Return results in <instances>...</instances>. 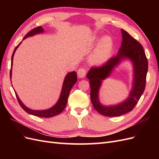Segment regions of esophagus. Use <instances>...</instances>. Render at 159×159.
Instances as JSON below:
<instances>
[{"mask_svg":"<svg viewBox=\"0 0 159 159\" xmlns=\"http://www.w3.org/2000/svg\"><path fill=\"white\" fill-rule=\"evenodd\" d=\"M86 75V70L84 68H80L78 70V76L80 78H84Z\"/></svg>","mask_w":159,"mask_h":159,"instance_id":"obj_1","label":"esophagus"}]
</instances>
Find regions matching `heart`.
<instances>
[{
  "mask_svg": "<svg viewBox=\"0 0 159 159\" xmlns=\"http://www.w3.org/2000/svg\"><path fill=\"white\" fill-rule=\"evenodd\" d=\"M99 42L97 46L90 56V62L93 64H103L105 63L111 57L113 47V42L111 38L105 36L95 40Z\"/></svg>",
  "mask_w": 159,
  "mask_h": 159,
  "instance_id": "1",
  "label": "heart"
}]
</instances>
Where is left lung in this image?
Wrapping results in <instances>:
<instances>
[{
    "label": "left lung",
    "instance_id": "8db88e82",
    "mask_svg": "<svg viewBox=\"0 0 159 159\" xmlns=\"http://www.w3.org/2000/svg\"><path fill=\"white\" fill-rule=\"evenodd\" d=\"M122 43L117 54L111 57L104 65L91 68L87 74L91 88L90 97L93 106L98 112L107 117H119L131 111L144 92L148 71V61L142 45L125 30L121 29ZM132 61L134 69L132 89L128 98L117 105L105 107L100 103L98 91L102 82L113 69L123 60Z\"/></svg>",
    "mask_w": 159,
    "mask_h": 159
}]
</instances>
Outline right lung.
<instances>
[{
  "mask_svg": "<svg viewBox=\"0 0 159 159\" xmlns=\"http://www.w3.org/2000/svg\"><path fill=\"white\" fill-rule=\"evenodd\" d=\"M44 32V29H43V28L42 26L36 27L28 32L27 34L25 37H24L22 40H25V38H26L28 37L34 36L36 34H40V33H42ZM21 43H22V42L19 43V44L15 48V49H14V50L13 52V54L12 55L11 68V71H10L11 79L12 78V64H13V57L14 55V53H15L16 49L18 48L19 45H20ZM77 80H78V78H77V74L75 71H71L67 74L65 77L64 80V83H63V85H62V88H61L59 99L57 100V103L54 105V106H52L50 109H44V110H33V109H31L30 108L27 107L26 105L21 102V100L20 99V98H19L17 93H16V91H15L16 96L17 98L19 104H20L22 108L25 110L26 112H27L28 113H29L30 115H35V116L40 117H52L56 116V115L60 114L66 107L67 102H68V95L70 92V90L72 88V87L74 86V85L77 82Z\"/></svg>",
  "mask_w": 159,
  "mask_h": 159,
  "instance_id": "right-lung-1",
  "label": "right lung"
}]
</instances>
